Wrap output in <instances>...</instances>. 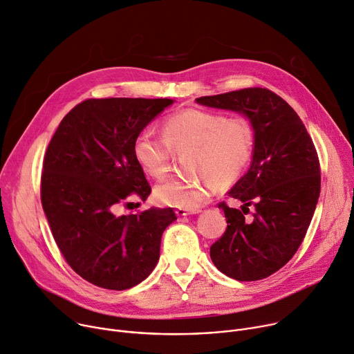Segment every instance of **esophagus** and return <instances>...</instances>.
<instances>
[{
  "label": "esophagus",
  "mask_w": 354,
  "mask_h": 354,
  "mask_svg": "<svg viewBox=\"0 0 354 354\" xmlns=\"http://www.w3.org/2000/svg\"><path fill=\"white\" fill-rule=\"evenodd\" d=\"M200 212V209H184V208H177L176 209V214L178 215V216H185V215H189V214H198Z\"/></svg>",
  "instance_id": "obj_1"
}]
</instances>
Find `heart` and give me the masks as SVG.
<instances>
[{"mask_svg": "<svg viewBox=\"0 0 354 354\" xmlns=\"http://www.w3.org/2000/svg\"><path fill=\"white\" fill-rule=\"evenodd\" d=\"M255 142V127L247 116L192 107L165 119L162 138L139 133L133 154L145 173L161 180L171 169L173 151H189L187 169L194 176L161 183L154 194L161 204L193 211L209 200L216 183L228 184L242 174L254 157Z\"/></svg>", "mask_w": 354, "mask_h": 354, "instance_id": "b5f03b06", "label": "heart"}]
</instances>
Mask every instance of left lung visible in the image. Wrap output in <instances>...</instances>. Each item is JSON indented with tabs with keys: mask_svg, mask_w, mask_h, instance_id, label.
<instances>
[{
	"mask_svg": "<svg viewBox=\"0 0 354 354\" xmlns=\"http://www.w3.org/2000/svg\"><path fill=\"white\" fill-rule=\"evenodd\" d=\"M197 102L247 115L257 136L251 169L228 192L243 203L242 209L218 204L228 225L211 245V259L241 282L268 278L292 259L310 225L320 194L317 151L301 118L266 88L201 96Z\"/></svg>",
	"mask_w": 354,
	"mask_h": 354,
	"instance_id": "obj_1",
	"label": "left lung"
}]
</instances>
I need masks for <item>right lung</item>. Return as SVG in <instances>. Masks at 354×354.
Returning <instances> with one entry per match:
<instances>
[{
    "mask_svg": "<svg viewBox=\"0 0 354 354\" xmlns=\"http://www.w3.org/2000/svg\"><path fill=\"white\" fill-rule=\"evenodd\" d=\"M171 99L107 97L76 104L44 156L41 203L53 239L85 281L124 290L145 281L160 257L173 208L118 215L130 197L145 201L151 187L133 142Z\"/></svg>",
    "mask_w": 354,
    "mask_h": 354,
    "instance_id": "right-lung-1",
    "label": "right lung"
}]
</instances>
